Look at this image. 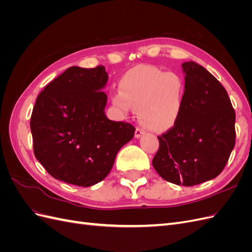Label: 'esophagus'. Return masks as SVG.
<instances>
[{
  "label": "esophagus",
  "mask_w": 252,
  "mask_h": 252,
  "mask_svg": "<svg viewBox=\"0 0 252 252\" xmlns=\"http://www.w3.org/2000/svg\"><path fill=\"white\" fill-rule=\"evenodd\" d=\"M145 132H146V131H145L144 129H142L140 127H136L135 132H134V136H135V138H141L143 134H145Z\"/></svg>",
  "instance_id": "obj_1"
}]
</instances>
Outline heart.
<instances>
[{
	"instance_id": "heart-1",
	"label": "heart",
	"mask_w": 252,
	"mask_h": 252,
	"mask_svg": "<svg viewBox=\"0 0 252 252\" xmlns=\"http://www.w3.org/2000/svg\"><path fill=\"white\" fill-rule=\"evenodd\" d=\"M113 93V105L123 113L138 110L140 123L154 131H165L177 123L183 108L185 82L177 72L150 65L128 70Z\"/></svg>"
}]
</instances>
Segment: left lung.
Masks as SVG:
<instances>
[{
    "mask_svg": "<svg viewBox=\"0 0 252 252\" xmlns=\"http://www.w3.org/2000/svg\"><path fill=\"white\" fill-rule=\"evenodd\" d=\"M185 95L180 118L158 136L152 165L161 177L194 186L223 171L235 145V112L226 89L192 61L182 64Z\"/></svg>",
    "mask_w": 252,
    "mask_h": 252,
    "instance_id": "8db88e82",
    "label": "left lung"
}]
</instances>
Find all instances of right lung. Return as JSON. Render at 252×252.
<instances>
[{"mask_svg": "<svg viewBox=\"0 0 252 252\" xmlns=\"http://www.w3.org/2000/svg\"><path fill=\"white\" fill-rule=\"evenodd\" d=\"M108 81L103 65L73 66L45 86L30 119L34 156L53 178L88 187L110 172L135 128L105 116Z\"/></svg>", "mask_w": 252, "mask_h": 252, "instance_id": "right-lung-1", "label": "right lung"}]
</instances>
